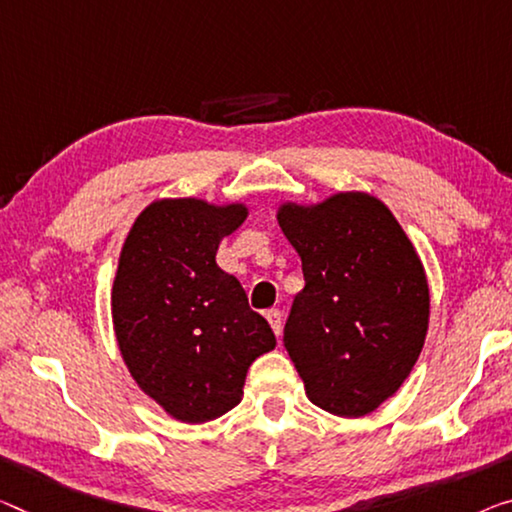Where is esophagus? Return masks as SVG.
I'll return each mask as SVG.
<instances>
[{"label":"esophagus","mask_w":512,"mask_h":512,"mask_svg":"<svg viewBox=\"0 0 512 512\" xmlns=\"http://www.w3.org/2000/svg\"><path fill=\"white\" fill-rule=\"evenodd\" d=\"M265 318H267V322H270L272 332L279 336V334H281V329H283V318H281V311H279V309H270V311H265Z\"/></svg>","instance_id":"obj_1"}]
</instances>
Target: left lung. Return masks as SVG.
<instances>
[{"mask_svg": "<svg viewBox=\"0 0 512 512\" xmlns=\"http://www.w3.org/2000/svg\"><path fill=\"white\" fill-rule=\"evenodd\" d=\"M279 226L302 258L283 345L306 396L336 416L373 412L410 375L428 332V281L410 238L361 192L286 203Z\"/></svg>", "mask_w": 512, "mask_h": 512, "instance_id": "8db88e82", "label": "left lung"}]
</instances>
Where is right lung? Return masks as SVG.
Listing matches in <instances>:
<instances>
[{
    "mask_svg": "<svg viewBox=\"0 0 512 512\" xmlns=\"http://www.w3.org/2000/svg\"><path fill=\"white\" fill-rule=\"evenodd\" d=\"M245 217V206L164 199L125 238L112 290L116 341L139 387L178 421L233 410L251 361L277 345L240 281L215 263Z\"/></svg>",
    "mask_w": 512,
    "mask_h": 512,
    "instance_id": "add662e5",
    "label": "right lung"
}]
</instances>
